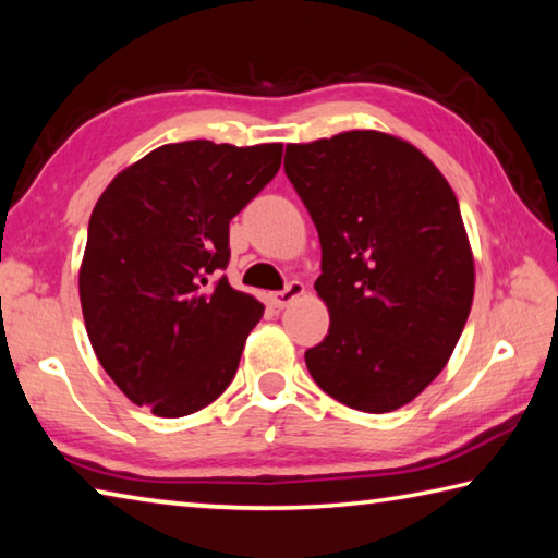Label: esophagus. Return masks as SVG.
<instances>
[{
  "mask_svg": "<svg viewBox=\"0 0 558 558\" xmlns=\"http://www.w3.org/2000/svg\"><path fill=\"white\" fill-rule=\"evenodd\" d=\"M302 292H305V286H302L300 280H290L288 286L282 288V290L270 292V302H272V305H276V307H288L292 300L302 295Z\"/></svg>",
  "mask_w": 558,
  "mask_h": 558,
  "instance_id": "obj_1",
  "label": "esophagus"
}]
</instances>
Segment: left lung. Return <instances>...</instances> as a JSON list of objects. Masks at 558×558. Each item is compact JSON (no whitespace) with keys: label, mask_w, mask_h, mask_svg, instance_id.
I'll list each match as a JSON object with an SVG mask.
<instances>
[{"label":"left lung","mask_w":558,"mask_h":558,"mask_svg":"<svg viewBox=\"0 0 558 558\" xmlns=\"http://www.w3.org/2000/svg\"><path fill=\"white\" fill-rule=\"evenodd\" d=\"M286 174L323 245L329 332L307 369L349 409H401L442 372L470 315L456 194L426 155L376 130L288 145Z\"/></svg>","instance_id":"left-lung-1"}]
</instances>
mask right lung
Masks as SVG:
<instances>
[{
  "label": "right lung",
  "instance_id": "obj_1",
  "mask_svg": "<svg viewBox=\"0 0 558 558\" xmlns=\"http://www.w3.org/2000/svg\"><path fill=\"white\" fill-rule=\"evenodd\" d=\"M282 145H162L90 214L81 307L98 362L132 403L179 418L219 399L263 305L219 276L229 223L280 169Z\"/></svg>",
  "mask_w": 558,
  "mask_h": 558
}]
</instances>
